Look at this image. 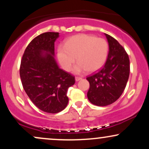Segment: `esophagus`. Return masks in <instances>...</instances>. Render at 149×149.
Masks as SVG:
<instances>
[{"label": "esophagus", "mask_w": 149, "mask_h": 149, "mask_svg": "<svg viewBox=\"0 0 149 149\" xmlns=\"http://www.w3.org/2000/svg\"><path fill=\"white\" fill-rule=\"evenodd\" d=\"M81 79H82V78H80V77H76V82L79 81V80H81Z\"/></svg>", "instance_id": "esophagus-1"}]
</instances>
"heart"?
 Returning <instances> with one entry per match:
<instances>
[{
	"label": "heart",
	"instance_id": "obj_1",
	"mask_svg": "<svg viewBox=\"0 0 149 149\" xmlns=\"http://www.w3.org/2000/svg\"><path fill=\"white\" fill-rule=\"evenodd\" d=\"M109 45L106 40L89 34H78L69 38L64 46L57 49L58 60L65 71L71 70L76 60L73 72H94L103 66L107 59Z\"/></svg>",
	"mask_w": 149,
	"mask_h": 149
}]
</instances>
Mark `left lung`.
<instances>
[{
	"mask_svg": "<svg viewBox=\"0 0 149 149\" xmlns=\"http://www.w3.org/2000/svg\"><path fill=\"white\" fill-rule=\"evenodd\" d=\"M109 54L102 69L87 78L90 83L88 98L92 104L105 107L115 102L123 92L130 76V59L122 45L105 33Z\"/></svg>",
	"mask_w": 149,
	"mask_h": 149,
	"instance_id": "1",
	"label": "left lung"
}]
</instances>
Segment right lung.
I'll list each match as a JSON object with an SVG mask.
<instances>
[{
    "mask_svg": "<svg viewBox=\"0 0 149 149\" xmlns=\"http://www.w3.org/2000/svg\"><path fill=\"white\" fill-rule=\"evenodd\" d=\"M59 33L46 32L31 40L22 56L19 74L24 90L39 109L49 113L64 110L66 93L75 78L59 69L54 59V42Z\"/></svg>",
    "mask_w": 149,
    "mask_h": 149,
    "instance_id": "add662e5",
    "label": "right lung"
}]
</instances>
